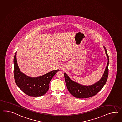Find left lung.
Listing matches in <instances>:
<instances>
[{
  "label": "left lung",
  "mask_w": 122,
  "mask_h": 122,
  "mask_svg": "<svg viewBox=\"0 0 122 122\" xmlns=\"http://www.w3.org/2000/svg\"><path fill=\"white\" fill-rule=\"evenodd\" d=\"M106 54L108 59V62L105 71L102 78L99 82L91 86H86L80 85L77 82H74L70 79L68 76L64 73V78L67 88L70 93L79 99L87 98L96 95L99 93L106 84L108 76L109 56L105 47L104 46Z\"/></svg>",
  "instance_id": "obj_1"
}]
</instances>
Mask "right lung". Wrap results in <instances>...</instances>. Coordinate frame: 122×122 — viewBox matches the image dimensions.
Returning a JSON list of instances; mask_svg holds the SVG:
<instances>
[{"label":"right lung","mask_w":122,"mask_h":122,"mask_svg":"<svg viewBox=\"0 0 122 122\" xmlns=\"http://www.w3.org/2000/svg\"><path fill=\"white\" fill-rule=\"evenodd\" d=\"M59 70L52 71L37 78H31L20 71L17 63L16 52L14 58V76L17 86L27 96L33 97L45 95L49 88V83Z\"/></svg>","instance_id":"right-lung-1"}]
</instances>
